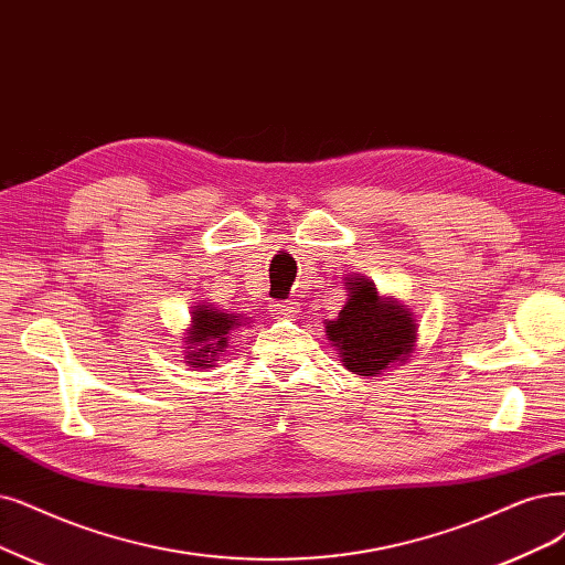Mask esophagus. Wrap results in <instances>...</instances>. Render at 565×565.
I'll use <instances>...</instances> for the list:
<instances>
[{"instance_id": "34e87169", "label": "esophagus", "mask_w": 565, "mask_h": 565, "mask_svg": "<svg viewBox=\"0 0 565 565\" xmlns=\"http://www.w3.org/2000/svg\"><path fill=\"white\" fill-rule=\"evenodd\" d=\"M298 302H277V305H271V311H275L277 317H296L298 315Z\"/></svg>"}]
</instances>
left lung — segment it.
<instances>
[{
    "label": "left lung",
    "instance_id": "1",
    "mask_svg": "<svg viewBox=\"0 0 565 565\" xmlns=\"http://www.w3.org/2000/svg\"><path fill=\"white\" fill-rule=\"evenodd\" d=\"M344 290L340 317L326 321V335L342 365L370 380L407 363L419 340L414 311L398 298L382 296L374 281L361 275H347Z\"/></svg>",
    "mask_w": 565,
    "mask_h": 565
}]
</instances>
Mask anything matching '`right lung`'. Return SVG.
Returning <instances> with one entry per match:
<instances>
[{
	"label": "right lung",
	"mask_w": 565,
	"mask_h": 565,
	"mask_svg": "<svg viewBox=\"0 0 565 565\" xmlns=\"http://www.w3.org/2000/svg\"><path fill=\"white\" fill-rule=\"evenodd\" d=\"M250 319L235 315V311L221 309L212 302H198L191 307V323L183 330V359L185 365L195 370L214 367L221 353L227 349V340L233 332L246 326Z\"/></svg>",
	"instance_id": "obj_1"
}]
</instances>
